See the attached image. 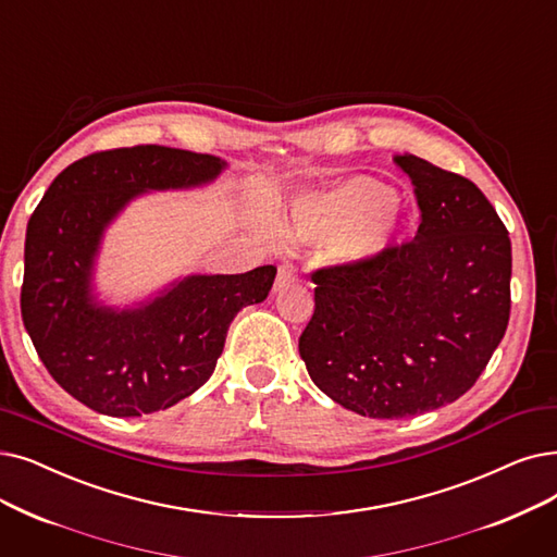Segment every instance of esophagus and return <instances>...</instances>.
<instances>
[{
    "label": "esophagus",
    "instance_id": "esophagus-1",
    "mask_svg": "<svg viewBox=\"0 0 557 557\" xmlns=\"http://www.w3.org/2000/svg\"><path fill=\"white\" fill-rule=\"evenodd\" d=\"M296 280V273H294V265L288 263H282L280 271H277V277H275V292H282V288H286L288 284H292Z\"/></svg>",
    "mask_w": 557,
    "mask_h": 557
}]
</instances>
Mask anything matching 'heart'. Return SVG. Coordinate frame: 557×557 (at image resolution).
Here are the masks:
<instances>
[{
  "label": "heart",
  "instance_id": "obj_1",
  "mask_svg": "<svg viewBox=\"0 0 557 557\" xmlns=\"http://www.w3.org/2000/svg\"><path fill=\"white\" fill-rule=\"evenodd\" d=\"M292 227L300 240L332 238L330 257L336 261H367L394 240L396 207L384 186L357 177L298 198L292 205Z\"/></svg>",
  "mask_w": 557,
  "mask_h": 557
}]
</instances>
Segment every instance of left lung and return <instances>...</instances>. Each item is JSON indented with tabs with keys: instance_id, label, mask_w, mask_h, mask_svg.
<instances>
[{
	"instance_id": "obj_1",
	"label": "left lung",
	"mask_w": 557,
	"mask_h": 557,
	"mask_svg": "<svg viewBox=\"0 0 557 557\" xmlns=\"http://www.w3.org/2000/svg\"><path fill=\"white\" fill-rule=\"evenodd\" d=\"M417 236L377 257L311 273L298 350L323 394L361 417L405 419L465 396L510 321L512 246L471 180L414 154Z\"/></svg>"
}]
</instances>
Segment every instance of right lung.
I'll list each match as a JSON object with an SVG mask.
<instances>
[{"instance_id": "1", "label": "right lung", "mask_w": 557, "mask_h": 557, "mask_svg": "<svg viewBox=\"0 0 557 557\" xmlns=\"http://www.w3.org/2000/svg\"><path fill=\"white\" fill-rule=\"evenodd\" d=\"M223 165L219 157L161 145L92 152L59 173L32 213L22 321L45 369L95 412L152 414L200 389L236 313L269 296L275 265L190 275L138 309L92 302V261L115 213L138 193L198 186Z\"/></svg>"}]
</instances>
